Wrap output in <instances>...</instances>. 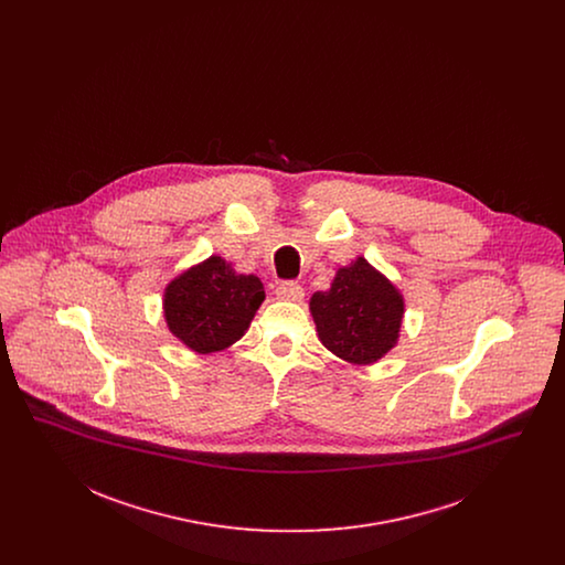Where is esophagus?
I'll return each instance as SVG.
<instances>
[{
    "label": "esophagus",
    "instance_id": "esophagus-1",
    "mask_svg": "<svg viewBox=\"0 0 565 565\" xmlns=\"http://www.w3.org/2000/svg\"><path fill=\"white\" fill-rule=\"evenodd\" d=\"M275 295H277L279 300H292V302H300L305 292H302V288H300L296 281H284V284H279V286H277Z\"/></svg>",
    "mask_w": 565,
    "mask_h": 565
}]
</instances>
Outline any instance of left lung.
<instances>
[{
	"mask_svg": "<svg viewBox=\"0 0 565 565\" xmlns=\"http://www.w3.org/2000/svg\"><path fill=\"white\" fill-rule=\"evenodd\" d=\"M309 309L323 348L351 364H373L398 343L403 295L362 256L337 270L330 290L311 296Z\"/></svg>",
	"mask_w": 565,
	"mask_h": 565,
	"instance_id": "obj_1",
	"label": "left lung"
}]
</instances>
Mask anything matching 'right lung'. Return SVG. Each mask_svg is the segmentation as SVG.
I'll list each match as a JSON object with an SVG mask.
<instances>
[{
  "instance_id": "right-lung-1",
  "label": "right lung",
  "mask_w": 565,
  "mask_h": 565,
  "mask_svg": "<svg viewBox=\"0 0 565 565\" xmlns=\"http://www.w3.org/2000/svg\"><path fill=\"white\" fill-rule=\"evenodd\" d=\"M265 300L263 281L210 256L178 275L162 298L173 337L196 353H212L239 341Z\"/></svg>"
}]
</instances>
